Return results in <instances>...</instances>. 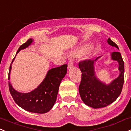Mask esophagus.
<instances>
[{
    "mask_svg": "<svg viewBox=\"0 0 131 131\" xmlns=\"http://www.w3.org/2000/svg\"><path fill=\"white\" fill-rule=\"evenodd\" d=\"M72 67H73V61L72 60H70L68 63V68L70 69L72 68Z\"/></svg>",
    "mask_w": 131,
    "mask_h": 131,
    "instance_id": "obj_1",
    "label": "esophagus"
}]
</instances>
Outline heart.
I'll use <instances>...</instances> for the list:
<instances>
[{"instance_id":"b5f03b06","label":"heart","mask_w":131,"mask_h":131,"mask_svg":"<svg viewBox=\"0 0 131 131\" xmlns=\"http://www.w3.org/2000/svg\"><path fill=\"white\" fill-rule=\"evenodd\" d=\"M91 48V45H84L83 47H82L80 49L78 50L77 53L78 54H83L84 53L86 52L87 51H88Z\"/></svg>"}]
</instances>
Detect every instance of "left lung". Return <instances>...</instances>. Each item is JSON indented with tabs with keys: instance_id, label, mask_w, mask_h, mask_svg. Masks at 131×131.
Listing matches in <instances>:
<instances>
[{
	"instance_id": "8db88e82",
	"label": "left lung",
	"mask_w": 131,
	"mask_h": 131,
	"mask_svg": "<svg viewBox=\"0 0 131 131\" xmlns=\"http://www.w3.org/2000/svg\"><path fill=\"white\" fill-rule=\"evenodd\" d=\"M107 43L112 47L118 48V46L110 38ZM111 59L119 63V77L109 84L103 83L96 77L94 64L100 57L95 60H84L79 63L81 70V80L79 86V93L84 104L94 109L101 108L110 105L119 97L124 81V63L121 54L118 51L113 52Z\"/></svg>"
}]
</instances>
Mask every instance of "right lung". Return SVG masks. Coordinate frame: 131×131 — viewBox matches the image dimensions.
I'll use <instances>...</instances> for the list:
<instances>
[{"label": "right lung", "instance_id": "right-lung-1", "mask_svg": "<svg viewBox=\"0 0 131 131\" xmlns=\"http://www.w3.org/2000/svg\"><path fill=\"white\" fill-rule=\"evenodd\" d=\"M33 41V39L30 38L27 42L21 45L16 54L21 50L25 49L30 45ZM15 56L10 66L8 80L10 79L11 65L15 60ZM67 64H63L61 67L51 69L47 72L41 84L35 90L27 93H20L14 90L10 81H9L8 86L10 93L15 103L24 110L34 113H46L53 107L57 100L59 86L61 80L67 74Z\"/></svg>", "mask_w": 131, "mask_h": 131}]
</instances>
